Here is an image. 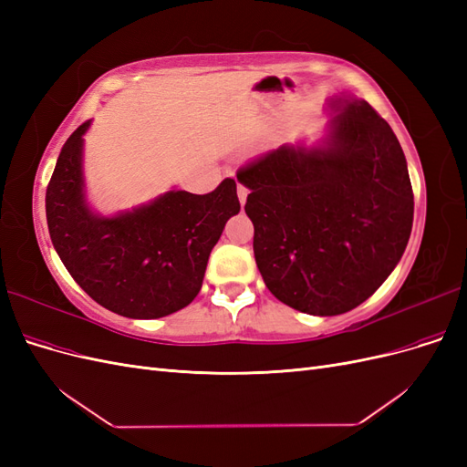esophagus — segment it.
Here are the masks:
<instances>
[{"instance_id":"obj_1","label":"esophagus","mask_w":467,"mask_h":467,"mask_svg":"<svg viewBox=\"0 0 467 467\" xmlns=\"http://www.w3.org/2000/svg\"><path fill=\"white\" fill-rule=\"evenodd\" d=\"M247 194H249L247 187L242 185V182H237V196H239V202H242V206H244L245 201H247Z\"/></svg>"}]
</instances>
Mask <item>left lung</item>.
<instances>
[{
    "label": "left lung",
    "instance_id": "left-lung-1",
    "mask_svg": "<svg viewBox=\"0 0 467 467\" xmlns=\"http://www.w3.org/2000/svg\"><path fill=\"white\" fill-rule=\"evenodd\" d=\"M331 129L327 148L280 146L237 169L266 288L312 316L368 300L413 228L411 181L389 124L348 97Z\"/></svg>",
    "mask_w": 467,
    "mask_h": 467
}]
</instances>
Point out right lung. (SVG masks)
I'll return each instance as SVG.
<instances>
[{
    "mask_svg": "<svg viewBox=\"0 0 467 467\" xmlns=\"http://www.w3.org/2000/svg\"><path fill=\"white\" fill-rule=\"evenodd\" d=\"M66 140L47 187L50 239L67 273L91 298L124 317L153 319L189 306L201 292L210 251L239 212L237 185L223 179L206 194L171 191L115 218L83 201L81 136Z\"/></svg>",
    "mask_w": 467,
    "mask_h": 467,
    "instance_id": "obj_1",
    "label": "right lung"
}]
</instances>
